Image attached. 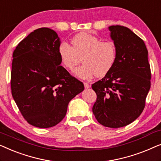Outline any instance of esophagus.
Instances as JSON below:
<instances>
[{
  "instance_id": "1",
  "label": "esophagus",
  "mask_w": 161,
  "mask_h": 161,
  "mask_svg": "<svg viewBox=\"0 0 161 161\" xmlns=\"http://www.w3.org/2000/svg\"><path fill=\"white\" fill-rule=\"evenodd\" d=\"M83 84H84V87L86 88V89H89V88L90 87V85L88 83H86V82L83 83Z\"/></svg>"
}]
</instances>
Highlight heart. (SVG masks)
<instances>
[{
	"label": "heart",
	"instance_id": "heart-1",
	"mask_svg": "<svg viewBox=\"0 0 161 161\" xmlns=\"http://www.w3.org/2000/svg\"><path fill=\"white\" fill-rule=\"evenodd\" d=\"M70 46L67 42L59 45L58 55L61 64L68 70H72L80 62L83 65L75 69L74 74L81 79L95 75L105 76L115 63L117 50L114 42L100 39L89 33L82 32L72 39Z\"/></svg>",
	"mask_w": 161,
	"mask_h": 161
}]
</instances>
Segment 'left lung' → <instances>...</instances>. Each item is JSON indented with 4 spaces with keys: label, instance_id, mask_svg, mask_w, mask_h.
Wrapping results in <instances>:
<instances>
[{
    "label": "left lung",
    "instance_id": "left-lung-1",
    "mask_svg": "<svg viewBox=\"0 0 161 161\" xmlns=\"http://www.w3.org/2000/svg\"><path fill=\"white\" fill-rule=\"evenodd\" d=\"M117 56L104 78L92 84L97 101L92 111L103 126L118 128L135 121L142 113L150 89L151 71L144 42L128 28L108 27Z\"/></svg>",
    "mask_w": 161,
    "mask_h": 161
}]
</instances>
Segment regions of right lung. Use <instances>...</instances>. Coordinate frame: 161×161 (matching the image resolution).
I'll list each match as a JSON object with an SVG mask.
<instances>
[{"instance_id":"right-lung-1","label":"right lung","mask_w":161,"mask_h":161,"mask_svg":"<svg viewBox=\"0 0 161 161\" xmlns=\"http://www.w3.org/2000/svg\"><path fill=\"white\" fill-rule=\"evenodd\" d=\"M58 34L40 28L28 34L13 53L11 89L24 119L48 128L64 118L69 101L84 89L83 83L61 66Z\"/></svg>"}]
</instances>
